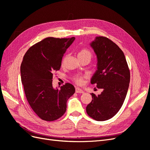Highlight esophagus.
<instances>
[{"label": "esophagus", "mask_w": 150, "mask_h": 150, "mask_svg": "<svg viewBox=\"0 0 150 150\" xmlns=\"http://www.w3.org/2000/svg\"><path fill=\"white\" fill-rule=\"evenodd\" d=\"M76 93H83L84 91L82 90L81 89L79 88H76Z\"/></svg>", "instance_id": "esophagus-1"}]
</instances>
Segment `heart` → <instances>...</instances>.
<instances>
[{"label":"heart","instance_id":"heart-1","mask_svg":"<svg viewBox=\"0 0 150 150\" xmlns=\"http://www.w3.org/2000/svg\"><path fill=\"white\" fill-rule=\"evenodd\" d=\"M88 56L91 58L92 54L89 49L83 48L80 49L78 52V57H86ZM84 78V76H75L72 79L74 81V82L79 85H81L83 83V79Z\"/></svg>","mask_w":150,"mask_h":150}]
</instances>
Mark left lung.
<instances>
[{"mask_svg": "<svg viewBox=\"0 0 150 150\" xmlns=\"http://www.w3.org/2000/svg\"><path fill=\"white\" fill-rule=\"evenodd\" d=\"M98 59L97 70L91 83L102 89L100 94L91 93L93 99L86 107L93 119L103 121L111 119L124 103L130 81V72L125 54L111 40L96 37L90 44Z\"/></svg>", "mask_w": 150, "mask_h": 150, "instance_id": "8db88e82", "label": "left lung"}]
</instances>
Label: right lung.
I'll return each instance as SVG.
<instances>
[{"label": "right lung", "instance_id": "add662e5", "mask_svg": "<svg viewBox=\"0 0 150 150\" xmlns=\"http://www.w3.org/2000/svg\"><path fill=\"white\" fill-rule=\"evenodd\" d=\"M75 38H47L31 46L21 66V81L30 106L40 119L55 121L66 111L67 101L75 92L66 83L60 89L52 87L54 72L60 69L62 59Z\"/></svg>", "mask_w": 150, "mask_h": 150}]
</instances>
